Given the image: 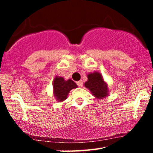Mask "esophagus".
Wrapping results in <instances>:
<instances>
[{
  "mask_svg": "<svg viewBox=\"0 0 153 153\" xmlns=\"http://www.w3.org/2000/svg\"><path fill=\"white\" fill-rule=\"evenodd\" d=\"M76 83L79 87H82V85H83V82H82V80H79V81L77 82Z\"/></svg>",
  "mask_w": 153,
  "mask_h": 153,
  "instance_id": "obj_1",
  "label": "esophagus"
}]
</instances>
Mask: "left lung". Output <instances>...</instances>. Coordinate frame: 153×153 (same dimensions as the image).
Masks as SVG:
<instances>
[{
	"label": "left lung",
	"mask_w": 153,
	"mask_h": 153,
	"mask_svg": "<svg viewBox=\"0 0 153 153\" xmlns=\"http://www.w3.org/2000/svg\"><path fill=\"white\" fill-rule=\"evenodd\" d=\"M88 80L84 85L88 88L92 95L96 99H102L108 95V85L103 80L102 75L99 72L88 73L87 75Z\"/></svg>",
	"instance_id": "8db88e82"
}]
</instances>
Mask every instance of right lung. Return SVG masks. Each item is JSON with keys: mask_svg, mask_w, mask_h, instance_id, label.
I'll list each match as a JSON object with an SVG mask.
<instances>
[{"mask_svg": "<svg viewBox=\"0 0 153 153\" xmlns=\"http://www.w3.org/2000/svg\"><path fill=\"white\" fill-rule=\"evenodd\" d=\"M76 88H78V85L71 79L65 80L63 77L56 76L53 80V94L59 102L67 99L70 91Z\"/></svg>", "mask_w": 153, "mask_h": 153, "instance_id": "add662e5", "label": "right lung"}]
</instances>
